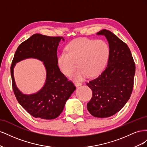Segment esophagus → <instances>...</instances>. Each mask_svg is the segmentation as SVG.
I'll return each mask as SVG.
<instances>
[{"label":"esophagus","instance_id":"esophagus-1","mask_svg":"<svg viewBox=\"0 0 147 147\" xmlns=\"http://www.w3.org/2000/svg\"><path fill=\"white\" fill-rule=\"evenodd\" d=\"M82 83L80 82H76L75 83V85L76 86H81L82 85Z\"/></svg>","mask_w":147,"mask_h":147}]
</instances>
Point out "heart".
<instances>
[{"mask_svg":"<svg viewBox=\"0 0 147 147\" xmlns=\"http://www.w3.org/2000/svg\"><path fill=\"white\" fill-rule=\"evenodd\" d=\"M65 50L61 53L57 63L61 70L67 76H70L77 68L79 69L72 77L81 80L88 76L94 77L100 73L108 63L110 47L102 39L92 40L80 38L70 42Z\"/></svg>","mask_w":147,"mask_h":147,"instance_id":"heart-1","label":"heart"}]
</instances>
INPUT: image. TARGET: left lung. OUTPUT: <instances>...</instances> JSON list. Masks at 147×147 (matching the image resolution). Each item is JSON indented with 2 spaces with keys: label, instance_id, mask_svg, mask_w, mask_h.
Masks as SVG:
<instances>
[{
  "label": "left lung",
  "instance_id": "1",
  "mask_svg": "<svg viewBox=\"0 0 147 147\" xmlns=\"http://www.w3.org/2000/svg\"><path fill=\"white\" fill-rule=\"evenodd\" d=\"M97 35H104L107 39L110 57L103 72L86 83L92 92L87 109L93 117L107 118L119 112L129 99L136 65L130 49L116 35L106 29Z\"/></svg>",
  "mask_w": 147,
  "mask_h": 147
}]
</instances>
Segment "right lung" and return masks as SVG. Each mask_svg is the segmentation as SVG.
Returning <instances> with one entry per match:
<instances>
[{
	"mask_svg": "<svg viewBox=\"0 0 147 147\" xmlns=\"http://www.w3.org/2000/svg\"><path fill=\"white\" fill-rule=\"evenodd\" d=\"M63 37H50L40 34L32 35L22 42L15 53L10 67L12 88L19 104L35 118L52 119L59 117L66 101L75 91L73 82L69 80L57 65V49ZM33 57L44 62L47 70L46 83L36 94L26 95L17 88L13 68L21 60Z\"/></svg>",
	"mask_w": 147,
	"mask_h": 147,
	"instance_id": "add662e5",
	"label": "right lung"
}]
</instances>
